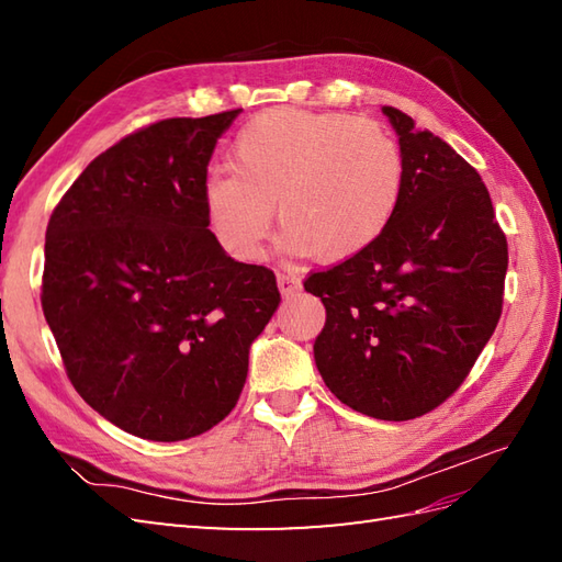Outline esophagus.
<instances>
[{
	"label": "esophagus",
	"mask_w": 562,
	"mask_h": 562,
	"mask_svg": "<svg viewBox=\"0 0 562 562\" xmlns=\"http://www.w3.org/2000/svg\"><path fill=\"white\" fill-rule=\"evenodd\" d=\"M278 290L282 296H290V294H296L302 290V282L296 274H290V272H280L278 274Z\"/></svg>",
	"instance_id": "esophagus-1"
}]
</instances>
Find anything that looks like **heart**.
Listing matches in <instances>:
<instances>
[{
  "mask_svg": "<svg viewBox=\"0 0 562 562\" xmlns=\"http://www.w3.org/2000/svg\"><path fill=\"white\" fill-rule=\"evenodd\" d=\"M232 171L202 183L212 236L236 260L256 262L278 207L288 246L324 262L362 254L386 232L403 193V154L369 117L272 109L248 121Z\"/></svg>",
  "mask_w": 562,
  "mask_h": 562,
  "instance_id": "obj_1",
  "label": "heart"
}]
</instances>
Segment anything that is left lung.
<instances>
[{
	"label": "left lung",
	"instance_id": "1",
	"mask_svg": "<svg viewBox=\"0 0 562 562\" xmlns=\"http://www.w3.org/2000/svg\"><path fill=\"white\" fill-rule=\"evenodd\" d=\"M403 154L386 232L304 290L326 326L314 360L333 396L376 420H413L469 376L503 312L507 238L479 171L445 139L384 105Z\"/></svg>",
	"mask_w": 562,
	"mask_h": 562
}]
</instances>
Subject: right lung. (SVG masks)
Wrapping results in <instances>:
<instances>
[{"instance_id": "right-lung-1", "label": "right lung", "mask_w": 562, "mask_h": 562, "mask_svg": "<svg viewBox=\"0 0 562 562\" xmlns=\"http://www.w3.org/2000/svg\"><path fill=\"white\" fill-rule=\"evenodd\" d=\"M238 111L169 117L99 154L45 232L43 314L79 396L151 441L232 413L280 306L272 270L226 256L202 183Z\"/></svg>"}]
</instances>
